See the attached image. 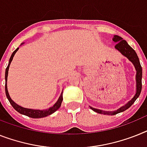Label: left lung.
<instances>
[{"label":"left lung","instance_id":"left-lung-1","mask_svg":"<svg viewBox=\"0 0 147 147\" xmlns=\"http://www.w3.org/2000/svg\"><path fill=\"white\" fill-rule=\"evenodd\" d=\"M113 41L115 42H117V45H115L116 49L119 50L124 56L126 57L127 58H129V60L130 61H131L133 63V64L134 65L135 69L137 71V92L135 96L133 97L131 100L129 101L125 105L123 106V107H121V108H119L117 111H105L96 109V108H93L92 107H90L91 109L93 110L95 112H96V113H102V114H106V115H115V114H117L118 113L124 111H125V110L130 108L131 106L133 105V103L135 102L137 98L139 97V96L140 94V92H141V89H142V68H141V66H140V60H139L138 57L135 51L126 42V41H125L124 39H123V38L119 36H113Z\"/></svg>","mask_w":147,"mask_h":147}]
</instances>
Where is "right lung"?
Masks as SVG:
<instances>
[{
	"instance_id": "obj_1",
	"label": "right lung",
	"mask_w": 147,
	"mask_h": 147,
	"mask_svg": "<svg viewBox=\"0 0 147 147\" xmlns=\"http://www.w3.org/2000/svg\"><path fill=\"white\" fill-rule=\"evenodd\" d=\"M18 50V48H17L16 50L13 51V53L12 54L10 57V59H9V64L7 66V69H6V72H5V80H6V83H5V91H6V95H7V97L8 98L9 102H10V104L12 105V106L13 107L16 111L18 112V113H22V114H24V115L28 116L29 117L31 118H42L45 117L47 116L51 115V113H53L54 112H55L57 109H59L60 106H61V103H62L63 101V93H61L60 98L57 100V102L55 103L52 107L49 108V109L46 110H33V109H28V108H22L21 106L18 105L17 104H16L14 102H13L12 99H11L9 95L8 90H7V76H8V71H9V65H10L12 60H13V57H14L15 54L16 53L17 51Z\"/></svg>"
}]
</instances>
